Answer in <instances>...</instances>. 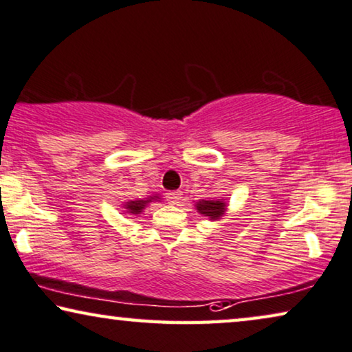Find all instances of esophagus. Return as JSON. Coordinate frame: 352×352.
Returning <instances> with one entry per match:
<instances>
[{
  "label": "esophagus",
  "mask_w": 352,
  "mask_h": 352,
  "mask_svg": "<svg viewBox=\"0 0 352 352\" xmlns=\"http://www.w3.org/2000/svg\"><path fill=\"white\" fill-rule=\"evenodd\" d=\"M166 197H167V202H169L170 206H177V204L182 201L183 192L182 191H169L166 194Z\"/></svg>",
  "instance_id": "34e87169"
}]
</instances>
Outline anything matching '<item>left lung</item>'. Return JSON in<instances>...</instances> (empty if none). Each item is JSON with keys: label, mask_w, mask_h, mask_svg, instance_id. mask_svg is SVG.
Returning a JSON list of instances; mask_svg holds the SVG:
<instances>
[{"label": "left lung", "mask_w": 352, "mask_h": 352, "mask_svg": "<svg viewBox=\"0 0 352 352\" xmlns=\"http://www.w3.org/2000/svg\"><path fill=\"white\" fill-rule=\"evenodd\" d=\"M197 213L207 217L210 221H219L228 212V204L224 199H202L196 202Z\"/></svg>", "instance_id": "8db88e82"}]
</instances>
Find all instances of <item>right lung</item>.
I'll return each mask as SVG.
<instances>
[{"mask_svg": "<svg viewBox=\"0 0 352 352\" xmlns=\"http://www.w3.org/2000/svg\"><path fill=\"white\" fill-rule=\"evenodd\" d=\"M155 201H161V196H158V194H153V196H148V197H145V199H135V201L124 202L123 204L124 213H128V214H140L150 202H155Z\"/></svg>", "mask_w": 352, "mask_h": 352, "instance_id": "add662e5", "label": "right lung"}]
</instances>
